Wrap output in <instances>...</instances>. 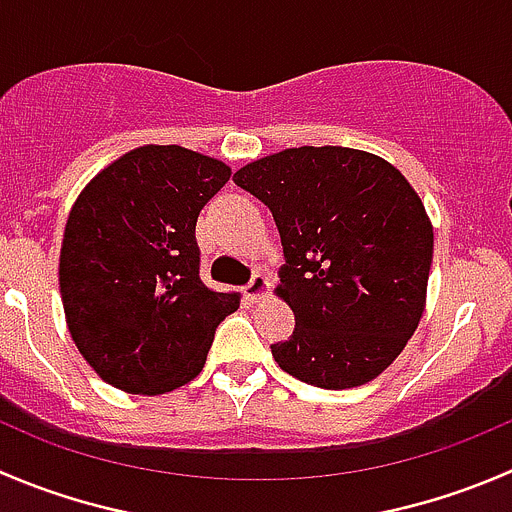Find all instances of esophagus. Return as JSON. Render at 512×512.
Listing matches in <instances>:
<instances>
[{"label":"esophagus","instance_id":"34e87169","mask_svg":"<svg viewBox=\"0 0 512 512\" xmlns=\"http://www.w3.org/2000/svg\"><path fill=\"white\" fill-rule=\"evenodd\" d=\"M267 287H270V282H267V277H262V275H252L250 277V282H247L245 285V297L250 302H257V300H262V297H265V292H267Z\"/></svg>","mask_w":512,"mask_h":512}]
</instances>
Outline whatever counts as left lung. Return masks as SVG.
<instances>
[{
    "label": "left lung",
    "mask_w": 512,
    "mask_h": 512,
    "mask_svg": "<svg viewBox=\"0 0 512 512\" xmlns=\"http://www.w3.org/2000/svg\"><path fill=\"white\" fill-rule=\"evenodd\" d=\"M270 207L285 265L277 287L295 330L272 357L325 390L365 385L423 317L433 225L390 162L350 147H292L235 172Z\"/></svg>",
    "instance_id": "left-lung-1"
}]
</instances>
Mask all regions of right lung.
<instances>
[{
	"label": "right lung",
	"mask_w": 512,
	"mask_h": 512,
	"mask_svg": "<svg viewBox=\"0 0 512 512\" xmlns=\"http://www.w3.org/2000/svg\"><path fill=\"white\" fill-rule=\"evenodd\" d=\"M230 167L147 145L99 172L69 212L59 290L72 340L112 388L162 395L195 380L215 330L240 307L200 277L195 227Z\"/></svg>",
	"instance_id": "1"
}]
</instances>
